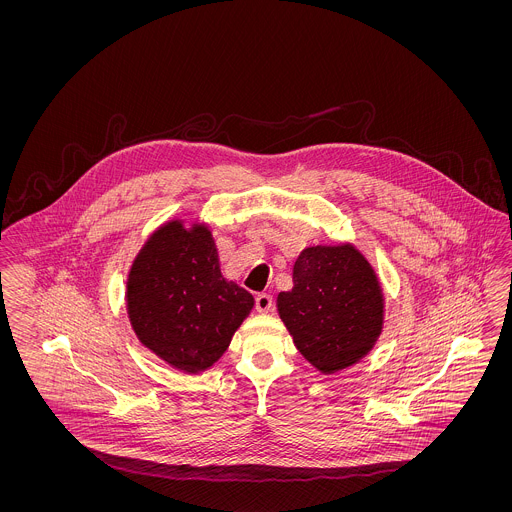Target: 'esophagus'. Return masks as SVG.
Wrapping results in <instances>:
<instances>
[{"label": "esophagus", "instance_id": "obj_1", "mask_svg": "<svg viewBox=\"0 0 512 512\" xmlns=\"http://www.w3.org/2000/svg\"><path fill=\"white\" fill-rule=\"evenodd\" d=\"M255 307L261 315H267L268 311L272 309V295L270 293H259L255 299Z\"/></svg>", "mask_w": 512, "mask_h": 512}]
</instances>
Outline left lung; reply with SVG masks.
<instances>
[{
  "label": "left lung",
  "mask_w": 512,
  "mask_h": 512,
  "mask_svg": "<svg viewBox=\"0 0 512 512\" xmlns=\"http://www.w3.org/2000/svg\"><path fill=\"white\" fill-rule=\"evenodd\" d=\"M292 280L276 309L299 353L326 376L363 361L386 317L384 288L365 255L351 242L309 245L293 263Z\"/></svg>",
  "instance_id": "8db88e82"
}]
</instances>
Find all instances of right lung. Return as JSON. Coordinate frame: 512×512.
Segmentation results:
<instances>
[{
    "mask_svg": "<svg viewBox=\"0 0 512 512\" xmlns=\"http://www.w3.org/2000/svg\"><path fill=\"white\" fill-rule=\"evenodd\" d=\"M124 299L138 341L188 374L215 365L255 307L251 293L224 278L213 230L201 220H167L147 236Z\"/></svg>",
    "mask_w": 512,
    "mask_h": 512,
    "instance_id": "add662e5",
    "label": "right lung"
}]
</instances>
